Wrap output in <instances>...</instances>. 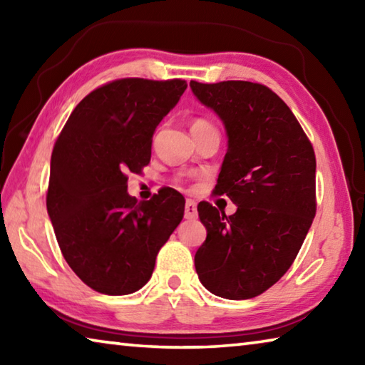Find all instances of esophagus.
<instances>
[{"instance_id":"esophagus-1","label":"esophagus","mask_w":365,"mask_h":365,"mask_svg":"<svg viewBox=\"0 0 365 365\" xmlns=\"http://www.w3.org/2000/svg\"><path fill=\"white\" fill-rule=\"evenodd\" d=\"M197 217V209H196V202L191 201V200H187V202H185V219L188 220H193Z\"/></svg>"}]
</instances>
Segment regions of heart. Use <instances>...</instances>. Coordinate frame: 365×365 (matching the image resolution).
<instances>
[{"mask_svg":"<svg viewBox=\"0 0 365 365\" xmlns=\"http://www.w3.org/2000/svg\"><path fill=\"white\" fill-rule=\"evenodd\" d=\"M209 127H211V123L202 120V119H197V120H195L193 127H191V128H209Z\"/></svg>","mask_w":365,"mask_h":365,"instance_id":"1","label":"heart"}]
</instances>
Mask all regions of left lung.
Segmentation results:
<instances>
[{
  "instance_id": "obj_1",
  "label": "left lung",
  "mask_w": 365,
  "mask_h": 365,
  "mask_svg": "<svg viewBox=\"0 0 365 365\" xmlns=\"http://www.w3.org/2000/svg\"><path fill=\"white\" fill-rule=\"evenodd\" d=\"M190 88L224 123L215 193L237 205L232 215L197 205L207 237L195 255L196 274L220 298H255L282 279L311 228L316 154L292 109L267 86L191 80Z\"/></svg>"
}]
</instances>
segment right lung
Wrapping results in <instances>:
<instances>
[{"mask_svg":"<svg viewBox=\"0 0 365 365\" xmlns=\"http://www.w3.org/2000/svg\"><path fill=\"white\" fill-rule=\"evenodd\" d=\"M187 90L185 80L122 78L77 104L56 140L46 209L63 256L104 294H130L151 279L159 250L183 219L172 188L150 201L127 191V174L151 159L153 135Z\"/></svg>","mask_w":365,"mask_h":365,"instance_id":"add662e5","label":"right lung"}]
</instances>
